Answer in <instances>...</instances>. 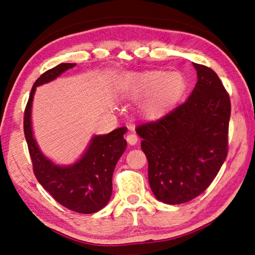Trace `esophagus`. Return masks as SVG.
Masks as SVG:
<instances>
[{
    "label": "esophagus",
    "mask_w": 255,
    "mask_h": 255,
    "mask_svg": "<svg viewBox=\"0 0 255 255\" xmlns=\"http://www.w3.org/2000/svg\"><path fill=\"white\" fill-rule=\"evenodd\" d=\"M126 139H127V141H128V144L132 146V145L137 144L138 137H137V135H136L135 132H129L128 135L126 136Z\"/></svg>",
    "instance_id": "34e87169"
}]
</instances>
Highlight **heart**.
Masks as SVG:
<instances>
[{"instance_id": "b5f03b06", "label": "heart", "mask_w": 255, "mask_h": 255, "mask_svg": "<svg viewBox=\"0 0 255 255\" xmlns=\"http://www.w3.org/2000/svg\"><path fill=\"white\" fill-rule=\"evenodd\" d=\"M182 90L183 79L179 73L148 71L129 73L123 79L118 92L130 100L144 98L140 105L141 115L148 120H156L165 115Z\"/></svg>"}]
</instances>
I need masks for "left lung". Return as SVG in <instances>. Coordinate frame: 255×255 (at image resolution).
Returning <instances> with one entry per match:
<instances>
[{
    "label": "left lung",
    "instance_id": "1",
    "mask_svg": "<svg viewBox=\"0 0 255 255\" xmlns=\"http://www.w3.org/2000/svg\"><path fill=\"white\" fill-rule=\"evenodd\" d=\"M197 84L188 100L136 131L148 161V181L156 199L180 205L213 182L228 152L231 100L218 75L193 63Z\"/></svg>",
    "mask_w": 255,
    "mask_h": 255
}]
</instances>
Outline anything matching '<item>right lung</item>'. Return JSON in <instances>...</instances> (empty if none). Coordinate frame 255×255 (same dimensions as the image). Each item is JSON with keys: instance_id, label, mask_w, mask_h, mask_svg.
I'll return each mask as SVG.
<instances>
[{"instance_id": "right-lung-1", "label": "right lung", "mask_w": 255, "mask_h": 255, "mask_svg": "<svg viewBox=\"0 0 255 255\" xmlns=\"http://www.w3.org/2000/svg\"><path fill=\"white\" fill-rule=\"evenodd\" d=\"M76 64L62 63L41 74L31 89L24 110L23 130L33 173L46 191L67 209L80 214L97 213L107 206L112 193V174L126 149L125 127L94 136L79 161L60 166L47 158L37 145L31 126V108L36 88L55 80Z\"/></svg>"}]
</instances>
